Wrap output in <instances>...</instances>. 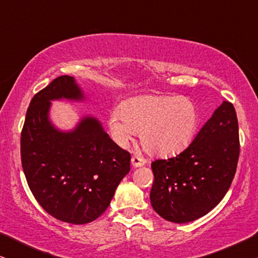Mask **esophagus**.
<instances>
[{
  "label": "esophagus",
  "mask_w": 258,
  "mask_h": 258,
  "mask_svg": "<svg viewBox=\"0 0 258 258\" xmlns=\"http://www.w3.org/2000/svg\"><path fill=\"white\" fill-rule=\"evenodd\" d=\"M144 163H146V160H144V158H142V157L136 156V155H135V156L132 157V164H133L134 168L142 167Z\"/></svg>",
  "instance_id": "esophagus-1"
}]
</instances>
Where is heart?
<instances>
[{"mask_svg": "<svg viewBox=\"0 0 258 258\" xmlns=\"http://www.w3.org/2000/svg\"><path fill=\"white\" fill-rule=\"evenodd\" d=\"M197 105L186 97L141 96L125 101L109 116V129L119 144L140 132L148 153L170 156L190 146L200 128Z\"/></svg>", "mask_w": 258, "mask_h": 258, "instance_id": "obj_1", "label": "heart"}]
</instances>
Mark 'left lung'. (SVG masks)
I'll list each match as a JSON object with an SVG mask.
<instances>
[{"label": "left lung", "instance_id": "1", "mask_svg": "<svg viewBox=\"0 0 258 258\" xmlns=\"http://www.w3.org/2000/svg\"><path fill=\"white\" fill-rule=\"evenodd\" d=\"M238 157L237 116L232 103L223 101L188 148L151 163L154 210L174 223L207 215L230 188Z\"/></svg>", "mask_w": 258, "mask_h": 258}]
</instances>
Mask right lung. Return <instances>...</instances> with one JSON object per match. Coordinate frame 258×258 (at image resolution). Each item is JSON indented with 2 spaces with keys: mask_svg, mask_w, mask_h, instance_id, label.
Returning a JSON list of instances; mask_svg holds the SVG:
<instances>
[{
  "mask_svg": "<svg viewBox=\"0 0 258 258\" xmlns=\"http://www.w3.org/2000/svg\"><path fill=\"white\" fill-rule=\"evenodd\" d=\"M82 100L74 77L55 79L35 94L21 133V161L28 185L52 217L86 224L107 210L115 190L130 170V154L118 147L94 117L73 132L49 121L52 100Z\"/></svg>",
  "mask_w": 258,
  "mask_h": 258,
  "instance_id": "add662e5",
  "label": "right lung"
}]
</instances>
